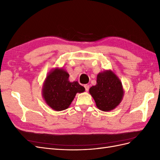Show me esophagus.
I'll list each match as a JSON object with an SVG mask.
<instances>
[{"label":"esophagus","instance_id":"esophagus-1","mask_svg":"<svg viewBox=\"0 0 160 160\" xmlns=\"http://www.w3.org/2000/svg\"><path fill=\"white\" fill-rule=\"evenodd\" d=\"M84 87H85V91H88L89 89V85H85Z\"/></svg>","mask_w":160,"mask_h":160}]
</instances>
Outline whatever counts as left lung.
<instances>
[{"label":"left lung","mask_w":160,"mask_h":160,"mask_svg":"<svg viewBox=\"0 0 160 160\" xmlns=\"http://www.w3.org/2000/svg\"><path fill=\"white\" fill-rule=\"evenodd\" d=\"M89 91L97 108L103 111L115 109L122 102L124 95L122 81L110 69L98 73L96 85L92 86Z\"/></svg>","instance_id":"left-lung-1"}]
</instances>
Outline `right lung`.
<instances>
[{"label": "right lung", "mask_w": 160, "mask_h": 160, "mask_svg": "<svg viewBox=\"0 0 160 160\" xmlns=\"http://www.w3.org/2000/svg\"><path fill=\"white\" fill-rule=\"evenodd\" d=\"M69 74L62 68L56 67L48 72L42 88V95L47 105L57 111L68 108L77 93L85 88L77 81L70 82Z\"/></svg>", "instance_id": "obj_1"}]
</instances>
